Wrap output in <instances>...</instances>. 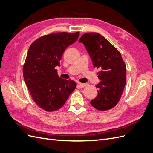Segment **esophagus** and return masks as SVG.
I'll return each mask as SVG.
<instances>
[{"label": "esophagus", "instance_id": "1", "mask_svg": "<svg viewBox=\"0 0 153 153\" xmlns=\"http://www.w3.org/2000/svg\"><path fill=\"white\" fill-rule=\"evenodd\" d=\"M87 85V84H82V83H79V84H78L77 85V86L79 88H80V89H82V88L86 87Z\"/></svg>", "mask_w": 153, "mask_h": 153}]
</instances>
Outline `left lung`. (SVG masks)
<instances>
[{
    "instance_id": "1",
    "label": "left lung",
    "mask_w": 153,
    "mask_h": 153,
    "mask_svg": "<svg viewBox=\"0 0 153 153\" xmlns=\"http://www.w3.org/2000/svg\"><path fill=\"white\" fill-rule=\"evenodd\" d=\"M79 43L84 45L94 68L100 69L101 80L96 85L98 95L91 101L96 109L105 111L114 108L121 98L126 81V68L121 53L103 36L96 32L83 34Z\"/></svg>"
}]
</instances>
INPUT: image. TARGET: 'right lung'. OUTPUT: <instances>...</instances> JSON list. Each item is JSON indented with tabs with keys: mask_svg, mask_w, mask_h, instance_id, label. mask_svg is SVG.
Returning <instances> with one entry per match:
<instances>
[{
	"mask_svg": "<svg viewBox=\"0 0 153 153\" xmlns=\"http://www.w3.org/2000/svg\"><path fill=\"white\" fill-rule=\"evenodd\" d=\"M79 34V32L50 34L40 37L30 46L23 75L32 99L45 111L61 108L75 89V82L60 78L55 68L60 66L64 50L76 41Z\"/></svg>",
	"mask_w": 153,
	"mask_h": 153,
	"instance_id": "obj_1",
	"label": "right lung"
}]
</instances>
